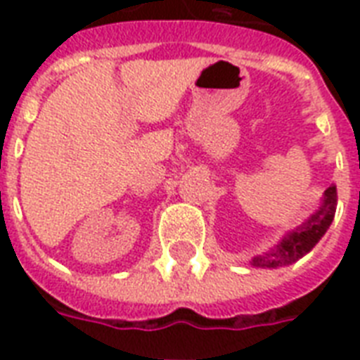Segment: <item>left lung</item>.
Instances as JSON below:
<instances>
[{
	"label": "left lung",
	"mask_w": 360,
	"mask_h": 360,
	"mask_svg": "<svg viewBox=\"0 0 360 360\" xmlns=\"http://www.w3.org/2000/svg\"><path fill=\"white\" fill-rule=\"evenodd\" d=\"M336 202H338L336 186L330 185L325 191L321 207L301 228H297L295 231H291L290 236L284 237L274 250L254 257L252 265H256V267H284V265H290V263L301 259L304 254H308L314 246L318 245V240L325 236V231L329 230L330 222L335 219Z\"/></svg>",
	"instance_id": "obj_1"
}]
</instances>
